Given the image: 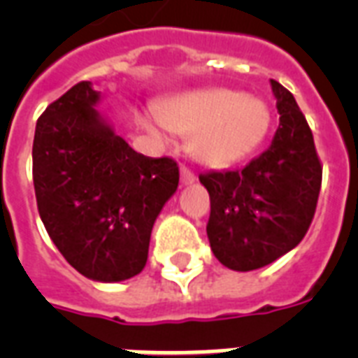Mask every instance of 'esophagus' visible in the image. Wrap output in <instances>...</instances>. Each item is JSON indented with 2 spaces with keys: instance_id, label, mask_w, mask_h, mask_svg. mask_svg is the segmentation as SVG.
Masks as SVG:
<instances>
[{
  "instance_id": "esophagus-1",
  "label": "esophagus",
  "mask_w": 358,
  "mask_h": 358,
  "mask_svg": "<svg viewBox=\"0 0 358 358\" xmlns=\"http://www.w3.org/2000/svg\"><path fill=\"white\" fill-rule=\"evenodd\" d=\"M180 176H182V184L184 185H187V184H193V182H195V173H193V171H191L189 167H182L180 169Z\"/></svg>"
}]
</instances>
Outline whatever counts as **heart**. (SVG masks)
Masks as SVG:
<instances>
[{"mask_svg":"<svg viewBox=\"0 0 358 358\" xmlns=\"http://www.w3.org/2000/svg\"><path fill=\"white\" fill-rule=\"evenodd\" d=\"M157 115L167 128L195 135V156L212 167H227L252 154L271 122L264 100L229 89L185 92L163 102Z\"/></svg>","mask_w":358,"mask_h":358,"instance_id":"b5f03b06","label":"heart"}]
</instances>
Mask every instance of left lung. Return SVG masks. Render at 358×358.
Masks as SVG:
<instances>
[{
	"mask_svg": "<svg viewBox=\"0 0 358 358\" xmlns=\"http://www.w3.org/2000/svg\"><path fill=\"white\" fill-rule=\"evenodd\" d=\"M280 115L271 145L241 171L201 174L210 193L213 255L234 271L271 264L305 238L322 189V162L294 94L271 80Z\"/></svg>",
	"mask_w": 358,
	"mask_h": 358,
	"instance_id": "1",
	"label": "left lung"
}]
</instances>
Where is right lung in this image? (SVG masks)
<instances>
[{
  "mask_svg": "<svg viewBox=\"0 0 358 358\" xmlns=\"http://www.w3.org/2000/svg\"><path fill=\"white\" fill-rule=\"evenodd\" d=\"M80 81L38 117L33 141L36 206L70 266L100 282L143 271L154 221L178 187L173 157H146L98 115Z\"/></svg>",
  "mask_w": 358,
  "mask_h": 358,
  "instance_id": "1",
  "label": "right lung"
}]
</instances>
